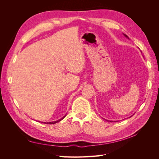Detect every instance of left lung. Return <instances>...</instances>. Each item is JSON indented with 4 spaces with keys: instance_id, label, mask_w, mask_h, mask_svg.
Segmentation results:
<instances>
[{
    "instance_id": "obj_1",
    "label": "left lung",
    "mask_w": 159,
    "mask_h": 159,
    "mask_svg": "<svg viewBox=\"0 0 159 159\" xmlns=\"http://www.w3.org/2000/svg\"><path fill=\"white\" fill-rule=\"evenodd\" d=\"M124 35H125V36H126V37H127V35H126V34H124Z\"/></svg>"
}]
</instances>
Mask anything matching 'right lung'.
Segmentation results:
<instances>
[{"mask_svg": "<svg viewBox=\"0 0 159 159\" xmlns=\"http://www.w3.org/2000/svg\"><path fill=\"white\" fill-rule=\"evenodd\" d=\"M65 117H66V116H64V117H62L61 119H59V120H57V121H53V122H48V123H46V124H54V123H57V122L60 121L61 120L63 119H64Z\"/></svg>", "mask_w": 159, "mask_h": 159, "instance_id": "add662e5", "label": "right lung"}]
</instances>
